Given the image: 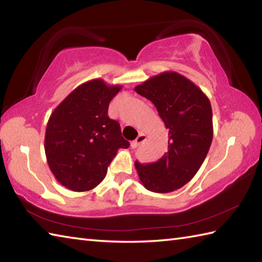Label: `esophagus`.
Segmentation results:
<instances>
[{
    "label": "esophagus",
    "mask_w": 262,
    "mask_h": 262,
    "mask_svg": "<svg viewBox=\"0 0 262 262\" xmlns=\"http://www.w3.org/2000/svg\"><path fill=\"white\" fill-rule=\"evenodd\" d=\"M146 140V135L145 134H143V133H141L140 135L137 136V138L135 141H133L132 143H130V146L133 147V148H136V147H138L141 145V144Z\"/></svg>",
    "instance_id": "obj_1"
}]
</instances>
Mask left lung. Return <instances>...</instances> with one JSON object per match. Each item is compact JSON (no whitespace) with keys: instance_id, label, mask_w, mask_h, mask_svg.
<instances>
[{"instance_id":"1","label":"left lung","mask_w":262,"mask_h":262,"mask_svg":"<svg viewBox=\"0 0 262 262\" xmlns=\"http://www.w3.org/2000/svg\"><path fill=\"white\" fill-rule=\"evenodd\" d=\"M135 91L148 99L169 130L168 151L157 162H135L147 190L166 193L190 181L202 166L213 140V113L208 98L176 72L148 79Z\"/></svg>"}]
</instances>
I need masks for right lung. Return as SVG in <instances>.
<instances>
[{
  "mask_svg": "<svg viewBox=\"0 0 262 262\" xmlns=\"http://www.w3.org/2000/svg\"><path fill=\"white\" fill-rule=\"evenodd\" d=\"M120 85L96 79L83 83L49 117L45 153L57 181L73 191L96 188L107 174L119 148L129 147L118 121L108 116Z\"/></svg>",
  "mask_w": 262,
  "mask_h": 262,
  "instance_id": "add662e5",
  "label": "right lung"
}]
</instances>
